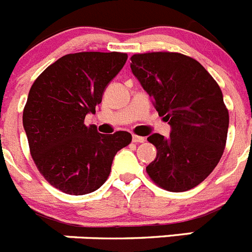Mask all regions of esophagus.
Masks as SVG:
<instances>
[{
	"instance_id": "esophagus-1",
	"label": "esophagus",
	"mask_w": 252,
	"mask_h": 252,
	"mask_svg": "<svg viewBox=\"0 0 252 252\" xmlns=\"http://www.w3.org/2000/svg\"><path fill=\"white\" fill-rule=\"evenodd\" d=\"M132 141L133 142H144L145 141V137L137 136V135H132Z\"/></svg>"
}]
</instances>
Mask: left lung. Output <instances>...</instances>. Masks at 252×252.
<instances>
[{
    "label": "left lung",
    "mask_w": 252,
    "mask_h": 252,
    "mask_svg": "<svg viewBox=\"0 0 252 252\" xmlns=\"http://www.w3.org/2000/svg\"><path fill=\"white\" fill-rule=\"evenodd\" d=\"M131 70L171 127L169 137H148L157 148L146 166L149 177L169 192L194 188L217 166L226 146L230 119L221 88L201 63L179 53L135 54Z\"/></svg>",
    "instance_id": "1"
}]
</instances>
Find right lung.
<instances>
[{
	"mask_svg": "<svg viewBox=\"0 0 252 252\" xmlns=\"http://www.w3.org/2000/svg\"><path fill=\"white\" fill-rule=\"evenodd\" d=\"M126 60L117 51L64 55L31 86L22 113L31 157L46 182L66 194L97 190L117 151L132 140L127 131L103 135L84 125Z\"/></svg>",
	"mask_w": 252,
	"mask_h": 252,
	"instance_id": "obj_1",
	"label": "right lung"
}]
</instances>
